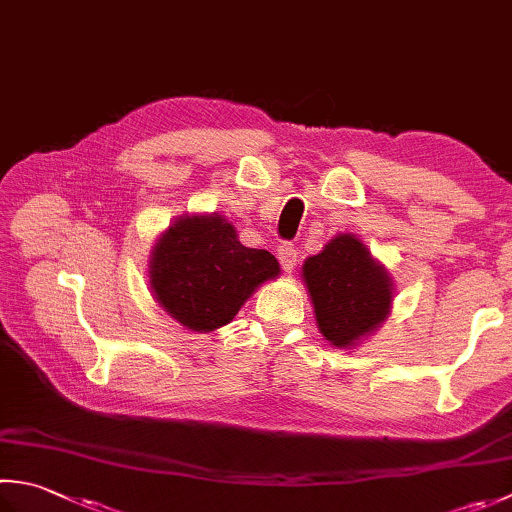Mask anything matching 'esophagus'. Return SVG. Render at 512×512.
<instances>
[{"label": "esophagus", "instance_id": "1", "mask_svg": "<svg viewBox=\"0 0 512 512\" xmlns=\"http://www.w3.org/2000/svg\"><path fill=\"white\" fill-rule=\"evenodd\" d=\"M277 257H279V264L286 270V273H293V268L297 264V248L293 242H284L282 246L277 248Z\"/></svg>", "mask_w": 512, "mask_h": 512}]
</instances>
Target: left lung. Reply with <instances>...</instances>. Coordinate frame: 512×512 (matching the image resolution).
Returning a JSON list of instances; mask_svg holds the SVG:
<instances>
[{"label": "left lung", "instance_id": "left-lung-1", "mask_svg": "<svg viewBox=\"0 0 512 512\" xmlns=\"http://www.w3.org/2000/svg\"><path fill=\"white\" fill-rule=\"evenodd\" d=\"M304 282L317 326L333 346H350L373 333L390 313L393 284L353 235H339L304 262Z\"/></svg>", "mask_w": 512, "mask_h": 512}]
</instances>
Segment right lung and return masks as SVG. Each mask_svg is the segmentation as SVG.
I'll list each match as a JSON object with an SVG mask.
<instances>
[{
  "mask_svg": "<svg viewBox=\"0 0 512 512\" xmlns=\"http://www.w3.org/2000/svg\"><path fill=\"white\" fill-rule=\"evenodd\" d=\"M277 275V259L242 246L222 215L182 217L159 237L150 259L157 302L190 330L228 324L253 290Z\"/></svg>",
  "mask_w": 512,
  "mask_h": 512,
  "instance_id": "1",
  "label": "right lung"
}]
</instances>
